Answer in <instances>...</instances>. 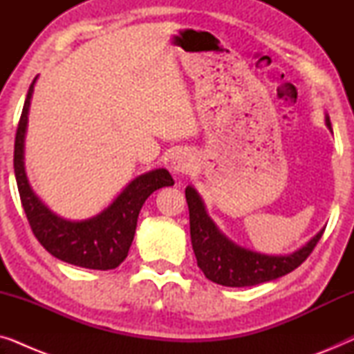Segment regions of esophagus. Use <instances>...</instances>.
<instances>
[{"label":"esophagus","mask_w":354,"mask_h":354,"mask_svg":"<svg viewBox=\"0 0 354 354\" xmlns=\"http://www.w3.org/2000/svg\"><path fill=\"white\" fill-rule=\"evenodd\" d=\"M172 167L177 174L187 176V174H190L193 169H195V158H193V154L190 151L177 153V156L174 158Z\"/></svg>","instance_id":"34e87169"}]
</instances>
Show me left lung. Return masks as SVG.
Listing matches in <instances>:
<instances>
[{"instance_id": "obj_1", "label": "left lung", "mask_w": 354, "mask_h": 354, "mask_svg": "<svg viewBox=\"0 0 354 354\" xmlns=\"http://www.w3.org/2000/svg\"><path fill=\"white\" fill-rule=\"evenodd\" d=\"M326 122L328 129H332L328 115H326ZM185 198L190 211V236L198 268L203 270L206 279L224 287H253L292 272L306 261L324 234L322 229L303 248L292 254H261L241 248L221 234L211 217L206 214L205 205L195 188L187 187Z\"/></svg>"}]
</instances>
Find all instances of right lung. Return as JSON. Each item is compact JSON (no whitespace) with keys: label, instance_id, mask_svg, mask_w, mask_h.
<instances>
[{"label":"right lung","instance_id":"right-lung-1","mask_svg":"<svg viewBox=\"0 0 354 354\" xmlns=\"http://www.w3.org/2000/svg\"><path fill=\"white\" fill-rule=\"evenodd\" d=\"M35 80L37 77L28 88L14 142V174L28 224L43 248L55 258L79 268L115 269L127 258L143 203L158 188L174 185V178L166 169L143 174L125 187L113 205L91 219L72 222L53 214L32 192L24 171V137Z\"/></svg>","mask_w":354,"mask_h":354}]
</instances>
